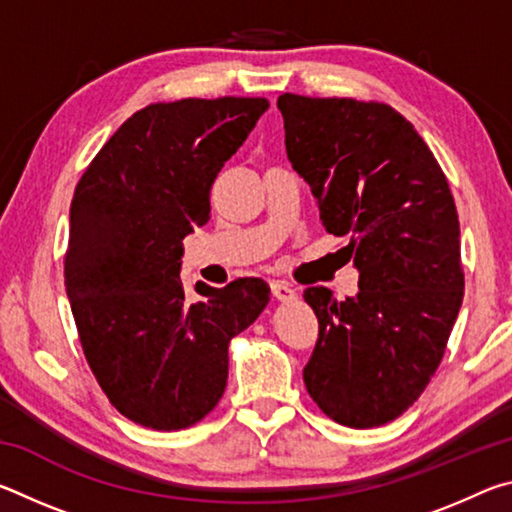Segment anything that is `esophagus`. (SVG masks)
Here are the masks:
<instances>
[{
	"label": "esophagus",
	"mask_w": 512,
	"mask_h": 512,
	"mask_svg": "<svg viewBox=\"0 0 512 512\" xmlns=\"http://www.w3.org/2000/svg\"><path fill=\"white\" fill-rule=\"evenodd\" d=\"M271 291H273V296L277 300H282V302H289V300L296 298V289H293L291 284L282 282V280H273L271 282Z\"/></svg>",
	"instance_id": "1"
}]
</instances>
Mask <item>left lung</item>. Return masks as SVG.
Segmentation results:
<instances>
[{
  "instance_id": "obj_1",
  "label": "left lung",
  "mask_w": 512,
  "mask_h": 512,
  "mask_svg": "<svg viewBox=\"0 0 512 512\" xmlns=\"http://www.w3.org/2000/svg\"><path fill=\"white\" fill-rule=\"evenodd\" d=\"M277 108L291 167L359 271L354 298L305 289L318 341L302 377L334 422L379 427L427 388L461 309L454 196L411 121L386 103L287 92Z\"/></svg>"
}]
</instances>
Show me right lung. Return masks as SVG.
Masks as SVG:
<instances>
[{
  "instance_id": "1",
  "label": "right lung",
  "mask_w": 512,
  "mask_h": 512,
  "mask_svg": "<svg viewBox=\"0 0 512 512\" xmlns=\"http://www.w3.org/2000/svg\"><path fill=\"white\" fill-rule=\"evenodd\" d=\"M262 97L137 110L94 155L69 207L65 289L85 359L110 404L142 427L187 429L228 384V345L271 300L259 277L180 280L183 239L210 221L216 173L264 115Z\"/></svg>"
}]
</instances>
